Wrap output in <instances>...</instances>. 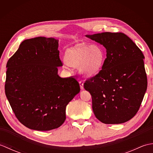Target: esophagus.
<instances>
[{
  "instance_id": "esophagus-1",
  "label": "esophagus",
  "mask_w": 153,
  "mask_h": 153,
  "mask_svg": "<svg viewBox=\"0 0 153 153\" xmlns=\"http://www.w3.org/2000/svg\"><path fill=\"white\" fill-rule=\"evenodd\" d=\"M79 83V86H80L81 89H83V82H82V81H80Z\"/></svg>"
}]
</instances>
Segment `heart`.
I'll return each instance as SVG.
<instances>
[{
	"label": "heart",
	"mask_w": 153,
	"mask_h": 153,
	"mask_svg": "<svg viewBox=\"0 0 153 153\" xmlns=\"http://www.w3.org/2000/svg\"><path fill=\"white\" fill-rule=\"evenodd\" d=\"M106 54L98 45L77 47L68 50L64 56L65 62L71 67H79L87 77L97 76L105 64Z\"/></svg>",
	"instance_id": "obj_1"
}]
</instances>
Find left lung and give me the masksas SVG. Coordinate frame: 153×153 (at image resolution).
<instances>
[{
  "instance_id": "8db88e82",
  "label": "left lung",
  "mask_w": 153,
  "mask_h": 153,
  "mask_svg": "<svg viewBox=\"0 0 153 153\" xmlns=\"http://www.w3.org/2000/svg\"><path fill=\"white\" fill-rule=\"evenodd\" d=\"M85 36L106 50L101 71L84 83L92 97L93 112L106 124L128 122L137 112L147 88L144 55L124 33L105 32Z\"/></svg>"
}]
</instances>
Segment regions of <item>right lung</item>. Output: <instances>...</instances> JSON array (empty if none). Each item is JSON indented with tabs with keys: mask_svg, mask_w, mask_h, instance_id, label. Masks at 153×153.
Instances as JSON below:
<instances>
[{
	"mask_svg": "<svg viewBox=\"0 0 153 153\" xmlns=\"http://www.w3.org/2000/svg\"><path fill=\"white\" fill-rule=\"evenodd\" d=\"M58 48L53 37L24 40L6 64V96L19 121L34 130L59 128L68 104L80 91L76 78L58 76Z\"/></svg>",
	"mask_w": 153,
	"mask_h": 153,
	"instance_id": "obj_1",
	"label": "right lung"
}]
</instances>
